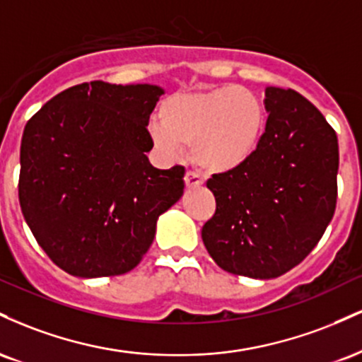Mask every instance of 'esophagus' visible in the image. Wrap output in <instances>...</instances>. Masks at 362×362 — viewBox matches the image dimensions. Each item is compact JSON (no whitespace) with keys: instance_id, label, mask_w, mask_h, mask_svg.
<instances>
[{"instance_id":"obj_1","label":"esophagus","mask_w":362,"mask_h":362,"mask_svg":"<svg viewBox=\"0 0 362 362\" xmlns=\"http://www.w3.org/2000/svg\"><path fill=\"white\" fill-rule=\"evenodd\" d=\"M184 180H185L187 189H195V187H201L202 184H204V180H202V178L199 177L195 172H187Z\"/></svg>"}]
</instances>
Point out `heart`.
Wrapping results in <instances>:
<instances>
[{"mask_svg":"<svg viewBox=\"0 0 362 362\" xmlns=\"http://www.w3.org/2000/svg\"><path fill=\"white\" fill-rule=\"evenodd\" d=\"M151 124L153 143L165 156L190 144L194 163L207 173L242 167L259 148L265 127L260 98L243 86H216L170 95Z\"/></svg>","mask_w":362,"mask_h":362,"instance_id":"heart-1","label":"heart"}]
</instances>
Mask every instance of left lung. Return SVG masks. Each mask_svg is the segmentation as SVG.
I'll return each instance as SVG.
<instances>
[{
  "label": "left lung",
  "mask_w": 362,
  "mask_h": 362,
  "mask_svg": "<svg viewBox=\"0 0 362 362\" xmlns=\"http://www.w3.org/2000/svg\"><path fill=\"white\" fill-rule=\"evenodd\" d=\"M265 132L250 160L216 173L202 242L223 271L272 279L317 247L337 206V134L294 90L265 88Z\"/></svg>",
  "instance_id": "8db88e82"
}]
</instances>
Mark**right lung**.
I'll use <instances>...</instances> for the list:
<instances>
[{"label": "right lung", "instance_id": "obj_1", "mask_svg": "<svg viewBox=\"0 0 362 362\" xmlns=\"http://www.w3.org/2000/svg\"><path fill=\"white\" fill-rule=\"evenodd\" d=\"M161 93L155 85L81 83L25 126L20 207L37 243L71 276L132 271L151 247L158 216L184 194V167L160 170L146 156Z\"/></svg>", "mask_w": 362, "mask_h": 362}]
</instances>
